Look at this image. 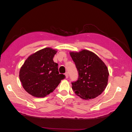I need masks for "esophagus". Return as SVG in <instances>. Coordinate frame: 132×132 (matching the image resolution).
I'll list each match as a JSON object with an SVG mask.
<instances>
[{"label":"esophagus","instance_id":"obj_1","mask_svg":"<svg viewBox=\"0 0 132 132\" xmlns=\"http://www.w3.org/2000/svg\"><path fill=\"white\" fill-rule=\"evenodd\" d=\"M65 78H68V77H69V75H68V73L67 72V73H65Z\"/></svg>","mask_w":132,"mask_h":132}]
</instances>
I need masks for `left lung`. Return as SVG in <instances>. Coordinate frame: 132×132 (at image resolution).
<instances>
[{
	"label": "left lung",
	"mask_w": 132,
	"mask_h": 132,
	"mask_svg": "<svg viewBox=\"0 0 132 132\" xmlns=\"http://www.w3.org/2000/svg\"><path fill=\"white\" fill-rule=\"evenodd\" d=\"M79 73L78 80L72 82L75 94L82 99L96 98L107 85L109 72L102 60L94 52L82 50L70 52Z\"/></svg>",
	"instance_id": "left-lung-1"
}]
</instances>
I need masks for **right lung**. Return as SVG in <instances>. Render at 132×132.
<instances>
[{"instance_id":"1","label":"right lung","mask_w":132,"mask_h":132,"mask_svg":"<svg viewBox=\"0 0 132 132\" xmlns=\"http://www.w3.org/2000/svg\"><path fill=\"white\" fill-rule=\"evenodd\" d=\"M56 50L47 47L30 55L21 67L20 80L27 93L44 97L55 89L65 75L59 74L58 64L53 61Z\"/></svg>"}]
</instances>
